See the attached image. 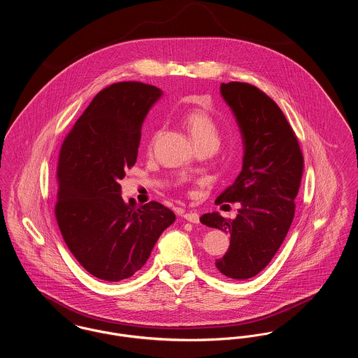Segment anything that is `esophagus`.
<instances>
[{"instance_id": "1", "label": "esophagus", "mask_w": 358, "mask_h": 358, "mask_svg": "<svg viewBox=\"0 0 358 358\" xmlns=\"http://www.w3.org/2000/svg\"><path fill=\"white\" fill-rule=\"evenodd\" d=\"M184 218L192 224H199V214L198 213H194V211H189V213H185L184 214Z\"/></svg>"}]
</instances>
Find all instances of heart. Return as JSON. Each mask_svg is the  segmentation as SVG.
Here are the masks:
<instances>
[{
	"instance_id": "b5f03b06",
	"label": "heart",
	"mask_w": 358,
	"mask_h": 358,
	"mask_svg": "<svg viewBox=\"0 0 358 358\" xmlns=\"http://www.w3.org/2000/svg\"><path fill=\"white\" fill-rule=\"evenodd\" d=\"M182 122L185 127L188 129L191 137L196 143V145H204V144H217L220 143V127L215 120L201 108H194L184 114ZM159 131H155L151 140V147L158 138Z\"/></svg>"
}]
</instances>
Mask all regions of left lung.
Returning <instances> with one entry per match:
<instances>
[{
    "label": "left lung",
    "mask_w": 358,
    "mask_h": 358,
    "mask_svg": "<svg viewBox=\"0 0 358 358\" xmlns=\"http://www.w3.org/2000/svg\"><path fill=\"white\" fill-rule=\"evenodd\" d=\"M221 94L238 120L244 157L236 181L218 199L240 203L235 220L207 213L200 222L231 235L217 269L235 280L257 276L287 236L303 174V155L291 124L278 104L245 82L221 83Z\"/></svg>",
    "instance_id": "8db88e82"
}]
</instances>
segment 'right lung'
<instances>
[{
    "label": "right lung",
    "instance_id": "obj_1",
    "mask_svg": "<svg viewBox=\"0 0 358 358\" xmlns=\"http://www.w3.org/2000/svg\"><path fill=\"white\" fill-rule=\"evenodd\" d=\"M160 94L143 82L104 87L60 147L56 221L71 254L100 280L133 276L176 220L158 201L137 207L120 196V180L137 159L143 120Z\"/></svg>",
    "mask_w": 358,
    "mask_h": 358
}]
</instances>
